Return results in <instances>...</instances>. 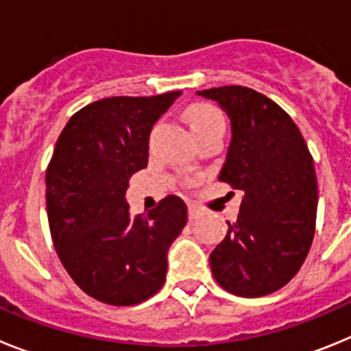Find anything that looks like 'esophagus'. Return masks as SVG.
Segmentation results:
<instances>
[{
    "label": "esophagus",
    "instance_id": "34e87169",
    "mask_svg": "<svg viewBox=\"0 0 351 351\" xmlns=\"http://www.w3.org/2000/svg\"><path fill=\"white\" fill-rule=\"evenodd\" d=\"M188 214H190V219H197L198 216L202 214V210L198 209L197 206H193V204H190V206H188Z\"/></svg>",
    "mask_w": 351,
    "mask_h": 351
}]
</instances>
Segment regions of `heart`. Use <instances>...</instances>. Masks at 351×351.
Listing matches in <instances>:
<instances>
[{
  "instance_id": "b5f03b06",
  "label": "heart",
  "mask_w": 351,
  "mask_h": 351,
  "mask_svg": "<svg viewBox=\"0 0 351 351\" xmlns=\"http://www.w3.org/2000/svg\"><path fill=\"white\" fill-rule=\"evenodd\" d=\"M184 117L188 121V125H190L193 135L209 132V130L214 128H225V121H223L221 112H219L218 108H214L206 104L191 105L186 110Z\"/></svg>"
}]
</instances>
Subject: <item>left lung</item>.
I'll return each mask as SVG.
<instances>
[{
	"instance_id": "left-lung-1",
	"label": "left lung",
	"mask_w": 351,
	"mask_h": 351,
	"mask_svg": "<svg viewBox=\"0 0 351 351\" xmlns=\"http://www.w3.org/2000/svg\"><path fill=\"white\" fill-rule=\"evenodd\" d=\"M230 119L232 138L219 181L244 193L237 221L210 253L221 288L263 297L299 272L315 237L318 186L308 145L278 104L243 86L197 91Z\"/></svg>"
}]
</instances>
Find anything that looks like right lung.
Listing matches in <instances>:
<instances>
[{
	"mask_svg": "<svg viewBox=\"0 0 351 351\" xmlns=\"http://www.w3.org/2000/svg\"><path fill=\"white\" fill-rule=\"evenodd\" d=\"M181 91L112 96L70 117L45 172L52 243L70 278L89 297L133 306L167 278V253L188 221L169 195L147 214H130L128 181L147 167L149 133Z\"/></svg>",
	"mask_w": 351,
	"mask_h": 351,
	"instance_id": "add662e5",
	"label": "right lung"
}]
</instances>
